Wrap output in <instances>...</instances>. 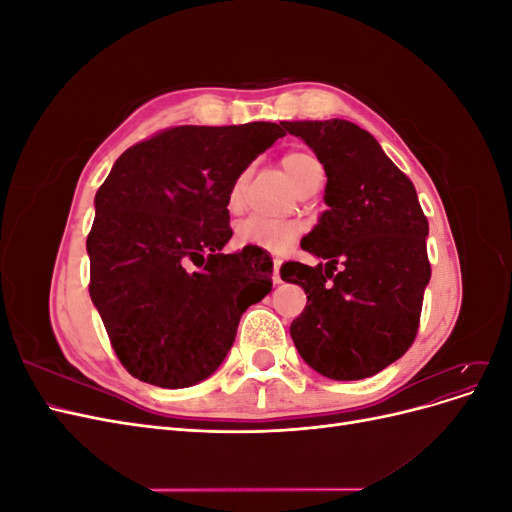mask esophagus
Listing matches in <instances>:
<instances>
[{
  "instance_id": "obj_1",
  "label": "esophagus",
  "mask_w": 512,
  "mask_h": 512,
  "mask_svg": "<svg viewBox=\"0 0 512 512\" xmlns=\"http://www.w3.org/2000/svg\"><path fill=\"white\" fill-rule=\"evenodd\" d=\"M280 260H275L273 262V275H271V280H273V284L277 286V284H282V275H280Z\"/></svg>"
}]
</instances>
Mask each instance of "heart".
Returning <instances> with one entry per match:
<instances>
[{
  "label": "heart",
  "mask_w": 512,
  "mask_h": 512,
  "mask_svg": "<svg viewBox=\"0 0 512 512\" xmlns=\"http://www.w3.org/2000/svg\"><path fill=\"white\" fill-rule=\"evenodd\" d=\"M282 168L294 188L301 190L312 179L322 177V164L307 151H290L282 158ZM245 175H239L228 192V207L235 209L241 200ZM301 226L294 222H273L265 218H247L237 224L235 241L241 247H260L265 252L282 254L299 237Z\"/></svg>",
  "instance_id": "1"
}]
</instances>
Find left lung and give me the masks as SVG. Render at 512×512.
<instances>
[{
    "mask_svg": "<svg viewBox=\"0 0 512 512\" xmlns=\"http://www.w3.org/2000/svg\"><path fill=\"white\" fill-rule=\"evenodd\" d=\"M327 173L318 224L301 247L322 267L282 265L307 305L290 324L303 361L331 380H363L412 346L431 267L429 224L412 181L346 119L282 121Z\"/></svg>",
    "mask_w": 512,
    "mask_h": 512,
    "instance_id": "8db88e82",
    "label": "left lung"
}]
</instances>
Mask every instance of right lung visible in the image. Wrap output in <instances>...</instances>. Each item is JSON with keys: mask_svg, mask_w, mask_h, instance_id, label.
I'll return each mask as SVG.
<instances>
[{"mask_svg": "<svg viewBox=\"0 0 512 512\" xmlns=\"http://www.w3.org/2000/svg\"><path fill=\"white\" fill-rule=\"evenodd\" d=\"M280 136L269 121L170 128L123 151L100 185L89 297L134 378L162 389L209 378L241 314L271 292L273 265L256 269L260 247H222L232 183Z\"/></svg>", "mask_w": 512, "mask_h": 512, "instance_id": "obj_1", "label": "right lung"}]
</instances>
